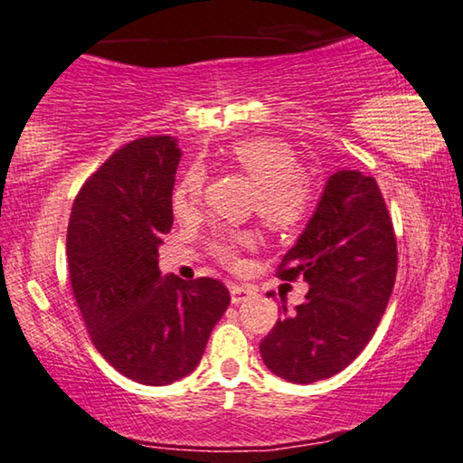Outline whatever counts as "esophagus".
I'll list each match as a JSON object with an SVG mask.
<instances>
[{"label":"esophagus","mask_w":463,"mask_h":463,"mask_svg":"<svg viewBox=\"0 0 463 463\" xmlns=\"http://www.w3.org/2000/svg\"><path fill=\"white\" fill-rule=\"evenodd\" d=\"M251 294H254V288L237 286V283H231V300H232V305L243 303V300L248 298V296H251Z\"/></svg>","instance_id":"1"}]
</instances>
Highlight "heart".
Returning a JSON list of instances; mask_svg holds the SVG:
<instances>
[{
	"mask_svg": "<svg viewBox=\"0 0 463 463\" xmlns=\"http://www.w3.org/2000/svg\"><path fill=\"white\" fill-rule=\"evenodd\" d=\"M228 160L258 184L254 212L264 228L275 235L300 231L313 212V190L305 177V167L289 144L275 137L239 139L228 147ZM205 171L190 167L177 180L171 205L174 212H186L199 201ZM248 241L243 232L218 231L209 239V251L226 267L239 264V248Z\"/></svg>",
	"mask_w": 463,
	"mask_h": 463,
	"instance_id": "1",
	"label": "heart"
}]
</instances>
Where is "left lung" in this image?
<instances>
[{
  "label": "left lung",
  "mask_w": 463,
  "mask_h": 463,
  "mask_svg": "<svg viewBox=\"0 0 463 463\" xmlns=\"http://www.w3.org/2000/svg\"><path fill=\"white\" fill-rule=\"evenodd\" d=\"M396 270V232L377 182L360 171H336L298 243L277 267L279 279L303 277L309 292L260 341L269 371L289 383H313L347 368L377 330Z\"/></svg>",
  "instance_id": "1"
}]
</instances>
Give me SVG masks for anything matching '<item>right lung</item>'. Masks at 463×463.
<instances>
[{
    "label": "right lung",
    "mask_w": 463,
    "mask_h": 463,
    "mask_svg": "<svg viewBox=\"0 0 463 463\" xmlns=\"http://www.w3.org/2000/svg\"><path fill=\"white\" fill-rule=\"evenodd\" d=\"M177 163L180 147L167 135L120 146L82 184L67 226L70 281L90 341L116 371L144 385L193 373L231 303L212 277H160Z\"/></svg>",
    "instance_id": "right-lung-1"
}]
</instances>
